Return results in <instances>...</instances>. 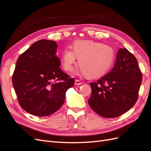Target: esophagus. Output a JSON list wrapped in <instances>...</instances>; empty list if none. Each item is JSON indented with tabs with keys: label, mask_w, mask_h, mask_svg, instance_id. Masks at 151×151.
<instances>
[{
	"label": "esophagus",
	"mask_w": 151,
	"mask_h": 151,
	"mask_svg": "<svg viewBox=\"0 0 151 151\" xmlns=\"http://www.w3.org/2000/svg\"><path fill=\"white\" fill-rule=\"evenodd\" d=\"M82 84H83V83H82L81 81H80L79 80L76 79V81H75V84H76V85L79 86V85H81Z\"/></svg>",
	"instance_id": "esophagus-1"
}]
</instances>
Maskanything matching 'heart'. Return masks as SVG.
I'll return each mask as SVG.
<instances>
[{
  "label": "heart",
  "mask_w": 151,
  "mask_h": 151,
  "mask_svg": "<svg viewBox=\"0 0 151 151\" xmlns=\"http://www.w3.org/2000/svg\"><path fill=\"white\" fill-rule=\"evenodd\" d=\"M72 50L66 48L63 51L61 63L63 68L72 71L77 58L84 75L90 78L104 75L115 60V52L111 47L93 40L74 41Z\"/></svg>",
  "instance_id": "heart-1"
}]
</instances>
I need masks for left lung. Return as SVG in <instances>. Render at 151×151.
Wrapping results in <instances>:
<instances>
[{
    "label": "left lung",
    "mask_w": 151,
    "mask_h": 151,
    "mask_svg": "<svg viewBox=\"0 0 151 151\" xmlns=\"http://www.w3.org/2000/svg\"><path fill=\"white\" fill-rule=\"evenodd\" d=\"M142 74L138 62L126 48H120L111 71L91 83L88 103L99 115L116 118L134 106L139 97Z\"/></svg>",
    "instance_id": "1"
}]
</instances>
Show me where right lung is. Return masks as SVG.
<instances>
[{
    "label": "right lung",
    "mask_w": 151,
    "mask_h": 151,
    "mask_svg": "<svg viewBox=\"0 0 151 151\" xmlns=\"http://www.w3.org/2000/svg\"><path fill=\"white\" fill-rule=\"evenodd\" d=\"M54 41L34 43L18 58L12 84L21 108L38 116H47L61 108L75 80L63 72Z\"/></svg>",
    "instance_id": "right-lung-1"
}]
</instances>
